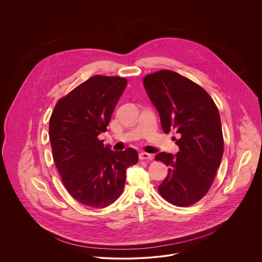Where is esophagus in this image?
Returning a JSON list of instances; mask_svg holds the SVG:
<instances>
[{"label":"esophagus","instance_id":"esophagus-1","mask_svg":"<svg viewBox=\"0 0 262 262\" xmlns=\"http://www.w3.org/2000/svg\"><path fill=\"white\" fill-rule=\"evenodd\" d=\"M139 159L140 160H152L153 159V155L146 153V152H140L139 153Z\"/></svg>","mask_w":262,"mask_h":262}]
</instances>
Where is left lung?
<instances>
[{
  "label": "left lung",
  "mask_w": 262,
  "mask_h": 262,
  "mask_svg": "<svg viewBox=\"0 0 262 262\" xmlns=\"http://www.w3.org/2000/svg\"><path fill=\"white\" fill-rule=\"evenodd\" d=\"M143 85L165 134L174 129L181 135L174 156L166 152L155 156L170 167L158 190L174 205H191L207 193L221 164L224 139L219 111L203 88L172 71L146 75Z\"/></svg>",
  "instance_id": "8db88e82"
}]
</instances>
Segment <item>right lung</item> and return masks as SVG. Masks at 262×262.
I'll return each mask as SVG.
<instances>
[{"label": "right lung", "instance_id": "add662e5", "mask_svg": "<svg viewBox=\"0 0 262 262\" xmlns=\"http://www.w3.org/2000/svg\"><path fill=\"white\" fill-rule=\"evenodd\" d=\"M126 83L124 77L94 75L59 100L51 115V146L62 184L89 207L103 208L118 200L126 169L138 161L137 150L113 151L98 139Z\"/></svg>", "mask_w": 262, "mask_h": 262}]
</instances>
